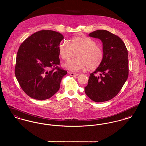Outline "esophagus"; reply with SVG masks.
Wrapping results in <instances>:
<instances>
[{"mask_svg":"<svg viewBox=\"0 0 146 146\" xmlns=\"http://www.w3.org/2000/svg\"><path fill=\"white\" fill-rule=\"evenodd\" d=\"M69 74L71 76H73V77H77L79 74L78 73H73V72H68Z\"/></svg>","mask_w":146,"mask_h":146,"instance_id":"obj_1","label":"esophagus"}]
</instances>
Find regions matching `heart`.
I'll return each instance as SVG.
<instances>
[{
    "instance_id": "1",
    "label": "heart",
    "mask_w": 146,
    "mask_h": 146,
    "mask_svg": "<svg viewBox=\"0 0 146 146\" xmlns=\"http://www.w3.org/2000/svg\"><path fill=\"white\" fill-rule=\"evenodd\" d=\"M93 39L82 35L73 37L70 43L63 41L59 44L58 48L60 57L67 60L71 58L74 51L77 58L70 59L66 62L63 66L72 72L90 69H95L102 64L104 59V52L102 47L96 45Z\"/></svg>"
}]
</instances>
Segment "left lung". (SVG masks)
Wrapping results in <instances>:
<instances>
[{"instance_id": "obj_1", "label": "left lung", "mask_w": 146, "mask_h": 146, "mask_svg": "<svg viewBox=\"0 0 146 146\" xmlns=\"http://www.w3.org/2000/svg\"><path fill=\"white\" fill-rule=\"evenodd\" d=\"M103 42L104 59L100 66L90 74L86 95L97 103L111 100L117 94L129 75L128 51L123 41L110 32L99 30L89 34ZM97 72L100 76H96Z\"/></svg>"}]
</instances>
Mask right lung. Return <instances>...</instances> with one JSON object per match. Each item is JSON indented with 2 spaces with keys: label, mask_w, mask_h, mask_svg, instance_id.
<instances>
[{
  "label": "right lung",
  "mask_w": 146,
  "mask_h": 146,
  "mask_svg": "<svg viewBox=\"0 0 146 146\" xmlns=\"http://www.w3.org/2000/svg\"><path fill=\"white\" fill-rule=\"evenodd\" d=\"M64 37L43 30L27 38L18 50L15 74L23 91L39 100L50 98L60 89L67 72L60 65L58 46Z\"/></svg>",
  "instance_id": "obj_1"
}]
</instances>
